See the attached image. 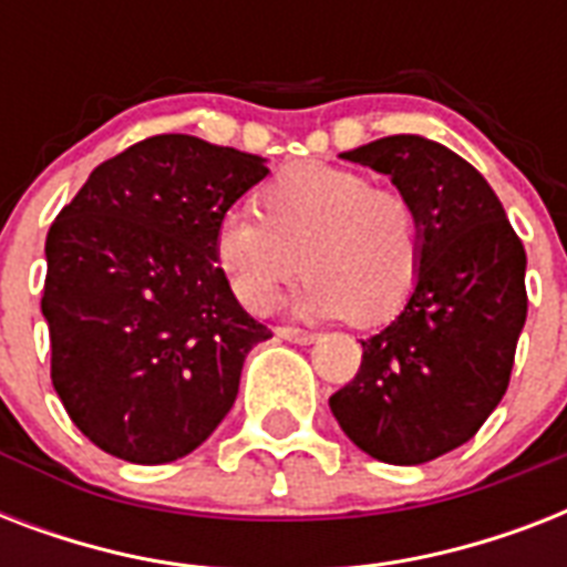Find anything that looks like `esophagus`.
I'll return each instance as SVG.
<instances>
[{
	"mask_svg": "<svg viewBox=\"0 0 567 567\" xmlns=\"http://www.w3.org/2000/svg\"><path fill=\"white\" fill-rule=\"evenodd\" d=\"M276 336L282 338V341H291V344H311L315 341V332H306L300 327H276Z\"/></svg>",
	"mask_w": 567,
	"mask_h": 567,
	"instance_id": "esophagus-1",
	"label": "esophagus"
}]
</instances>
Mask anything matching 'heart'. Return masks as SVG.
I'll return each mask as SVG.
<instances>
[{"label": "heart", "instance_id": "1", "mask_svg": "<svg viewBox=\"0 0 567 567\" xmlns=\"http://www.w3.org/2000/svg\"><path fill=\"white\" fill-rule=\"evenodd\" d=\"M256 208H231L214 231V261L235 300L265 315L293 276L306 318L373 327L412 297L423 265L417 205L371 176L327 162L293 164L261 185Z\"/></svg>", "mask_w": 567, "mask_h": 567}]
</instances>
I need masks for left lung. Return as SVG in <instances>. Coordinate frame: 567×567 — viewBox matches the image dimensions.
I'll list each match as a JSON object with an SVG mask.
<instances>
[{"label": "left lung", "instance_id": "left-lung-1", "mask_svg": "<svg viewBox=\"0 0 567 567\" xmlns=\"http://www.w3.org/2000/svg\"><path fill=\"white\" fill-rule=\"evenodd\" d=\"M341 158L391 176L421 212L423 265L403 311L362 341V368L329 409L388 465L462 447L506 394L527 320V252L501 199L453 150L379 137Z\"/></svg>", "mask_w": 567, "mask_h": 567}]
</instances>
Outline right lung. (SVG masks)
<instances>
[{
	"label": "right lung",
	"instance_id": "1",
	"mask_svg": "<svg viewBox=\"0 0 567 567\" xmlns=\"http://www.w3.org/2000/svg\"><path fill=\"white\" fill-rule=\"evenodd\" d=\"M267 173L258 155L155 135L102 162L49 226L52 385L111 456L176 462L229 414L270 329L229 291L214 231Z\"/></svg>",
	"mask_w": 567,
	"mask_h": 567
}]
</instances>
